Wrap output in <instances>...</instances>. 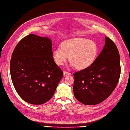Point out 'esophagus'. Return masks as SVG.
<instances>
[{"label":"esophagus","mask_w":130,"mask_h":130,"mask_svg":"<svg viewBox=\"0 0 130 130\" xmlns=\"http://www.w3.org/2000/svg\"><path fill=\"white\" fill-rule=\"evenodd\" d=\"M71 75V74L70 73L67 72H66V71H64V72H63V76H64V77L70 76Z\"/></svg>","instance_id":"34e87169"}]
</instances>
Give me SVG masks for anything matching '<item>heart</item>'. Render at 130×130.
I'll list each match as a JSON object with an SVG mask.
<instances>
[{"label": "heart", "mask_w": 130, "mask_h": 130, "mask_svg": "<svg viewBox=\"0 0 130 130\" xmlns=\"http://www.w3.org/2000/svg\"><path fill=\"white\" fill-rule=\"evenodd\" d=\"M60 48L54 49L52 57L55 64L62 66L68 59L70 66L78 70L89 67L96 59L98 47L94 41L76 38L67 40L60 44Z\"/></svg>", "instance_id": "obj_1"}]
</instances>
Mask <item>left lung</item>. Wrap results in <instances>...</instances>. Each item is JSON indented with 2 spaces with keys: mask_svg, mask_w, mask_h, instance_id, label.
Segmentation results:
<instances>
[{
  "mask_svg": "<svg viewBox=\"0 0 130 130\" xmlns=\"http://www.w3.org/2000/svg\"><path fill=\"white\" fill-rule=\"evenodd\" d=\"M121 73L120 57L112 40L105 37L102 52L89 67L73 74V93L76 98L87 105L104 101L115 89Z\"/></svg>",
  "mask_w": 130,
  "mask_h": 130,
  "instance_id": "8db88e82",
  "label": "left lung"
}]
</instances>
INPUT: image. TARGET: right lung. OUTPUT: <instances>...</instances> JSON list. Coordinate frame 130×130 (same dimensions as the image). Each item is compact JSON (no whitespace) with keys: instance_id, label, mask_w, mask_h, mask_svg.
I'll list each match as a JSON object with an SVG mask.
<instances>
[{"instance_id":"add662e5","label":"right lung","mask_w":130,"mask_h":130,"mask_svg":"<svg viewBox=\"0 0 130 130\" xmlns=\"http://www.w3.org/2000/svg\"><path fill=\"white\" fill-rule=\"evenodd\" d=\"M12 81L18 95L31 104L47 102L53 96L63 72L52 57V42L30 34L18 43L10 63Z\"/></svg>"}]
</instances>
